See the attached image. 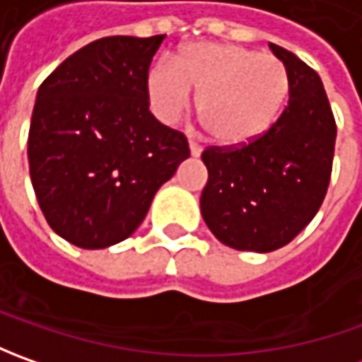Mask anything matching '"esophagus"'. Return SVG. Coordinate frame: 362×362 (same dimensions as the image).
Returning <instances> with one entry per match:
<instances>
[{"label":"esophagus","instance_id":"esophagus-1","mask_svg":"<svg viewBox=\"0 0 362 362\" xmlns=\"http://www.w3.org/2000/svg\"><path fill=\"white\" fill-rule=\"evenodd\" d=\"M189 153H191V157H199L202 155V146L197 145V143H193V141H189Z\"/></svg>","mask_w":362,"mask_h":362}]
</instances>
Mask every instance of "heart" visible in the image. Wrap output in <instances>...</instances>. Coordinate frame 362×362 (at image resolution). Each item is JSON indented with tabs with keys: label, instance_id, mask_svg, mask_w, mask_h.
Wrapping results in <instances>:
<instances>
[{
	"label": "heart",
	"instance_id": "obj_1",
	"mask_svg": "<svg viewBox=\"0 0 362 362\" xmlns=\"http://www.w3.org/2000/svg\"><path fill=\"white\" fill-rule=\"evenodd\" d=\"M284 64L235 44H191L173 64L148 70L146 92L155 115L175 122L197 92V115L221 146H243L274 127L288 96Z\"/></svg>",
	"mask_w": 362,
	"mask_h": 362
}]
</instances>
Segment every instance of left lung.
I'll return each mask as SVG.
<instances>
[{
  "label": "left lung",
  "instance_id": "obj_1",
  "mask_svg": "<svg viewBox=\"0 0 362 362\" xmlns=\"http://www.w3.org/2000/svg\"><path fill=\"white\" fill-rule=\"evenodd\" d=\"M290 80L288 106L270 131L243 146H209L202 216L217 240L242 252H274L304 230L327 195L337 122L320 76L270 44Z\"/></svg>",
  "mask_w": 362,
  "mask_h": 362
}]
</instances>
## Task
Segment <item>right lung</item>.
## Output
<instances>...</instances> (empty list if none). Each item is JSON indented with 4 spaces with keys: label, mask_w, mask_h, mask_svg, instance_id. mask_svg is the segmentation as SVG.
I'll return each instance as SVG.
<instances>
[{
    "label": "right lung",
    "mask_w": 362,
    "mask_h": 362,
    "mask_svg": "<svg viewBox=\"0 0 362 362\" xmlns=\"http://www.w3.org/2000/svg\"><path fill=\"white\" fill-rule=\"evenodd\" d=\"M163 40L100 37L37 90L28 136L32 185L49 228L78 247L127 240L189 157L185 134L148 110L146 76Z\"/></svg>",
    "instance_id": "right-lung-1"
}]
</instances>
